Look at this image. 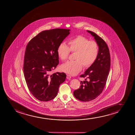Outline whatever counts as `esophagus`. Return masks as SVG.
Instances as JSON below:
<instances>
[{
  "instance_id": "obj_1",
  "label": "esophagus",
  "mask_w": 135,
  "mask_h": 135,
  "mask_svg": "<svg viewBox=\"0 0 135 135\" xmlns=\"http://www.w3.org/2000/svg\"><path fill=\"white\" fill-rule=\"evenodd\" d=\"M66 78L67 79H70V78H71V76H70V75H67Z\"/></svg>"
}]
</instances>
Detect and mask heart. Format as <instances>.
<instances>
[{"label": "heart", "mask_w": 135, "mask_h": 135, "mask_svg": "<svg viewBox=\"0 0 135 135\" xmlns=\"http://www.w3.org/2000/svg\"><path fill=\"white\" fill-rule=\"evenodd\" d=\"M69 46L64 43H61L57 46V52L59 57L62 60L68 57L70 51L75 52L73 61H68L61 65V70L72 75L78 74L81 70L83 66L85 68L90 66L97 57L98 45L94 41H89L86 37L78 35L68 41Z\"/></svg>", "instance_id": "1"}]
</instances>
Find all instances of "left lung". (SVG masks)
Wrapping results in <instances>:
<instances>
[{
	"mask_svg": "<svg viewBox=\"0 0 135 135\" xmlns=\"http://www.w3.org/2000/svg\"><path fill=\"white\" fill-rule=\"evenodd\" d=\"M98 44V56L94 63L80 77L86 78L81 81L79 88L73 92L75 97L82 102H89L99 96L106 84L110 68L109 48L105 41L93 32L87 30Z\"/></svg>",
	"mask_w": 135,
	"mask_h": 135,
	"instance_id": "left-lung-1",
	"label": "left lung"
}]
</instances>
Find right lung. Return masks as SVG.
<instances>
[{
  "label": "right lung",
  "instance_id": "obj_1",
  "mask_svg": "<svg viewBox=\"0 0 135 135\" xmlns=\"http://www.w3.org/2000/svg\"><path fill=\"white\" fill-rule=\"evenodd\" d=\"M70 31L63 28L43 31L26 46L24 77L30 92L39 100L47 102L55 98L59 85L66 79L64 72L50 73L59 65L57 46L70 34Z\"/></svg>",
  "mask_w": 135,
  "mask_h": 135
}]
</instances>
